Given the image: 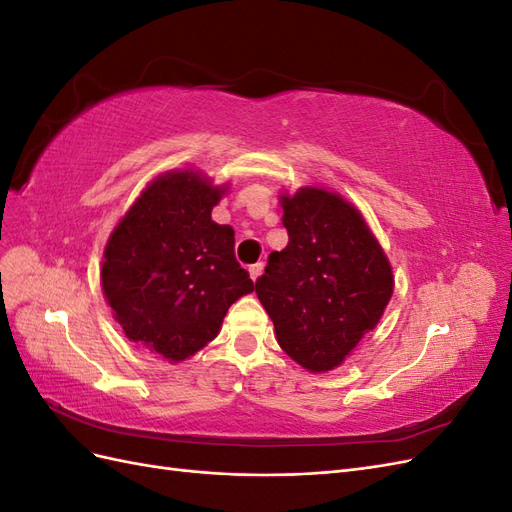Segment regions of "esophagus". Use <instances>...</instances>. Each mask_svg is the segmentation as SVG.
Listing matches in <instances>:
<instances>
[{
	"label": "esophagus",
	"mask_w": 512,
	"mask_h": 512,
	"mask_svg": "<svg viewBox=\"0 0 512 512\" xmlns=\"http://www.w3.org/2000/svg\"><path fill=\"white\" fill-rule=\"evenodd\" d=\"M262 269H265V265H262V262H256V265H252V267H250V277H252L254 282L258 280L260 275H262Z\"/></svg>",
	"instance_id": "obj_1"
}]
</instances>
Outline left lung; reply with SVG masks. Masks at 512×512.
Segmentation results:
<instances>
[{"instance_id": "obj_1", "label": "left lung", "mask_w": 512, "mask_h": 512, "mask_svg": "<svg viewBox=\"0 0 512 512\" xmlns=\"http://www.w3.org/2000/svg\"><path fill=\"white\" fill-rule=\"evenodd\" d=\"M282 207L288 245L269 256L256 294L290 359L329 371L378 324L393 294V271L342 196L303 188L282 196Z\"/></svg>"}]
</instances>
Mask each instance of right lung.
Masks as SVG:
<instances>
[{"label":"right lung","mask_w":512,"mask_h":512,"mask_svg":"<svg viewBox=\"0 0 512 512\" xmlns=\"http://www.w3.org/2000/svg\"><path fill=\"white\" fill-rule=\"evenodd\" d=\"M222 194L194 170L166 173L106 243L102 288L115 320L170 363L207 346L228 307L254 290L235 258V230L211 220Z\"/></svg>","instance_id":"1"}]
</instances>
